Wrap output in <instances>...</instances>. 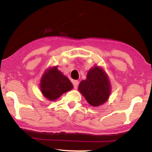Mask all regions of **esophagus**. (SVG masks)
<instances>
[{"instance_id":"esophagus-1","label":"esophagus","mask_w":152,"mask_h":152,"mask_svg":"<svg viewBox=\"0 0 152 152\" xmlns=\"http://www.w3.org/2000/svg\"><path fill=\"white\" fill-rule=\"evenodd\" d=\"M72 83H73V85H74V88H75V89H77V87H78V85H79V81L74 80L72 82Z\"/></svg>"}]
</instances>
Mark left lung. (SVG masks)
<instances>
[{"mask_svg": "<svg viewBox=\"0 0 152 152\" xmlns=\"http://www.w3.org/2000/svg\"><path fill=\"white\" fill-rule=\"evenodd\" d=\"M110 84L106 73L98 66L88 71L87 78L80 83L78 90L92 106H99L108 100Z\"/></svg>", "mask_w": 152, "mask_h": 152, "instance_id": "8db88e82", "label": "left lung"}]
</instances>
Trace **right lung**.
Returning a JSON list of instances; mask_svg holds the SVG:
<instances>
[{"label": "right lung", "mask_w": 152, "mask_h": 152, "mask_svg": "<svg viewBox=\"0 0 152 152\" xmlns=\"http://www.w3.org/2000/svg\"><path fill=\"white\" fill-rule=\"evenodd\" d=\"M40 82L41 92L49 100H57L63 93L73 88L70 80L58 70L57 66L45 71Z\"/></svg>", "instance_id": "right-lung-1"}]
</instances>
